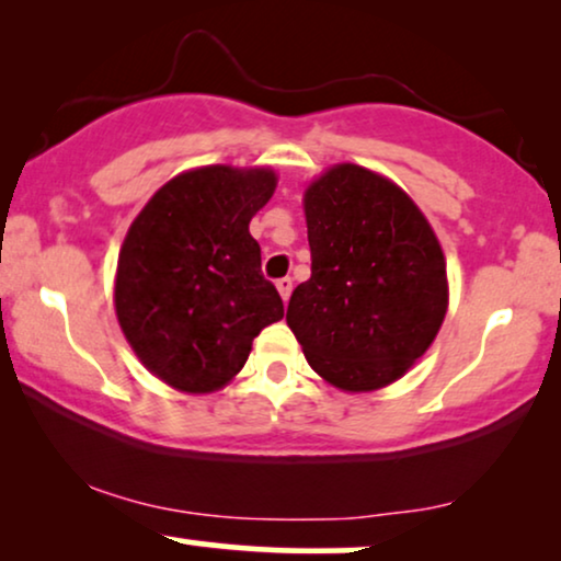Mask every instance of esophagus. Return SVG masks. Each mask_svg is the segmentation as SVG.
I'll return each mask as SVG.
<instances>
[{
  "label": "esophagus",
  "mask_w": 561,
  "mask_h": 561,
  "mask_svg": "<svg viewBox=\"0 0 561 561\" xmlns=\"http://www.w3.org/2000/svg\"><path fill=\"white\" fill-rule=\"evenodd\" d=\"M276 289H279L282 300H289V295H293V279L289 276H282V279H276Z\"/></svg>",
  "instance_id": "1"
}]
</instances>
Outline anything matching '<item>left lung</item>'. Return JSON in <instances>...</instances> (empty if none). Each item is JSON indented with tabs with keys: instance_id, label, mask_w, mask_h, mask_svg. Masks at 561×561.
<instances>
[{
	"instance_id": "8db88e82",
	"label": "left lung",
	"mask_w": 561,
	"mask_h": 561,
	"mask_svg": "<svg viewBox=\"0 0 561 561\" xmlns=\"http://www.w3.org/2000/svg\"><path fill=\"white\" fill-rule=\"evenodd\" d=\"M305 220L312 274L289 297L287 325L325 382L379 390L413 367L444 323L438 238L398 184L356 163L308 186Z\"/></svg>"
}]
</instances>
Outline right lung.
I'll return each mask as SVG.
<instances>
[{
    "mask_svg": "<svg viewBox=\"0 0 561 561\" xmlns=\"http://www.w3.org/2000/svg\"><path fill=\"white\" fill-rule=\"evenodd\" d=\"M276 190L272 169L203 167L161 186L117 259L115 310L140 362L182 392H213L243 369L285 305L261 274L249 222Z\"/></svg>",
    "mask_w": 561,
    "mask_h": 561,
    "instance_id": "right-lung-1",
    "label": "right lung"
}]
</instances>
